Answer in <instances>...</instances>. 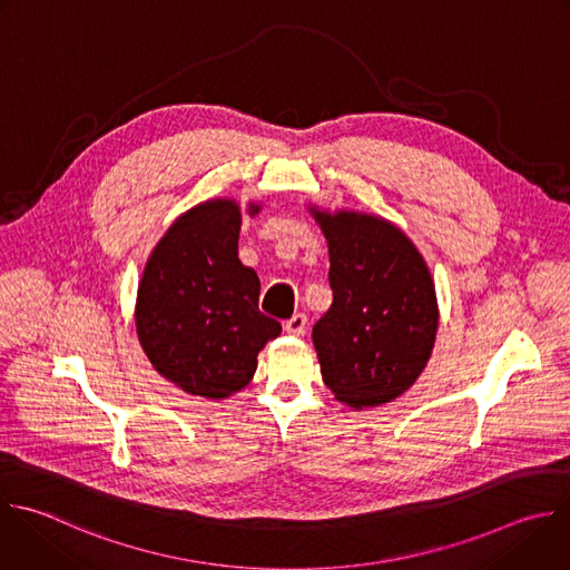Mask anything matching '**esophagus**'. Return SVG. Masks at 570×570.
<instances>
[{
	"instance_id": "34e87169",
	"label": "esophagus",
	"mask_w": 570,
	"mask_h": 570,
	"mask_svg": "<svg viewBox=\"0 0 570 570\" xmlns=\"http://www.w3.org/2000/svg\"><path fill=\"white\" fill-rule=\"evenodd\" d=\"M284 328L291 335H304V331H306V315L304 313H295L291 320H286Z\"/></svg>"
}]
</instances>
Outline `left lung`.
I'll return each instance as SVG.
<instances>
[{
	"mask_svg": "<svg viewBox=\"0 0 570 570\" xmlns=\"http://www.w3.org/2000/svg\"><path fill=\"white\" fill-rule=\"evenodd\" d=\"M328 242L331 308L313 326L326 387L351 407L405 394L439 326L434 284L416 246L390 222L315 213Z\"/></svg>",
	"mask_w": 570,
	"mask_h": 570,
	"instance_id": "8db88e82",
	"label": "left lung"
}]
</instances>
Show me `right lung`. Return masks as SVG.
<instances>
[{"label": "right lung", "instance_id": "1", "mask_svg": "<svg viewBox=\"0 0 570 570\" xmlns=\"http://www.w3.org/2000/svg\"><path fill=\"white\" fill-rule=\"evenodd\" d=\"M259 208L250 206V215ZM242 213L208 202L178 217L154 248L136 302V331L154 368L193 396L244 390L257 353L282 333L259 311V277L237 257Z\"/></svg>", "mask_w": 570, "mask_h": 570}]
</instances>
